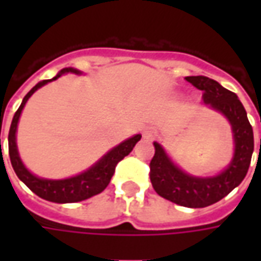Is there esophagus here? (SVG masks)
I'll return each instance as SVG.
<instances>
[{
	"label": "esophagus",
	"mask_w": 261,
	"mask_h": 261,
	"mask_svg": "<svg viewBox=\"0 0 261 261\" xmlns=\"http://www.w3.org/2000/svg\"><path fill=\"white\" fill-rule=\"evenodd\" d=\"M142 137H144L145 140H149V138L152 137V128H144V130H142Z\"/></svg>",
	"instance_id": "1"
}]
</instances>
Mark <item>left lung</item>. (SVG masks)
I'll return each instance as SVG.
<instances>
[{
  "instance_id": "left-lung-1",
  "label": "left lung",
  "mask_w": 261,
  "mask_h": 261,
  "mask_svg": "<svg viewBox=\"0 0 261 261\" xmlns=\"http://www.w3.org/2000/svg\"><path fill=\"white\" fill-rule=\"evenodd\" d=\"M197 89L204 92V103L229 121L233 138V156L219 173L194 176L179 168L159 142H153L155 155L149 164L151 183L155 192L177 205L189 208L208 207L228 196L245 179L254 149L253 128L246 110L233 92L217 81L197 75L186 76Z\"/></svg>"
}]
</instances>
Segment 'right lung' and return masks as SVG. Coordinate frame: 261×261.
<instances>
[{"mask_svg": "<svg viewBox=\"0 0 261 261\" xmlns=\"http://www.w3.org/2000/svg\"><path fill=\"white\" fill-rule=\"evenodd\" d=\"M68 72L76 75L82 74L80 69L71 68V67L63 68L54 78L40 81L39 84H36L31 91L28 92V95L23 97V100L20 103L19 109L15 113L8 134L9 158H11V164H12V168H14L16 176L36 196H39L43 200L59 202V204L82 201V200L91 198V197L102 193L110 183L112 176L114 175L116 165L119 164L124 156H127L133 151V148L136 147L137 142L141 140V134H136V136L127 138L123 142H120L119 145H116L110 151H108L97 162L92 165L91 168H88V169L81 172L78 175L67 177V179H44V177H39V176L33 175L22 162L19 152H18V145H16V130H18L20 114H22V110L25 108L26 102L29 100V97L39 88H42L48 82L56 81L61 75L68 74Z\"/></svg>", "mask_w": 261, "mask_h": 261, "instance_id": "1", "label": "right lung"}]
</instances>
